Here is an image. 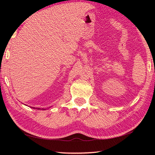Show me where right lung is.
<instances>
[{
    "instance_id": "add662e5",
    "label": "right lung",
    "mask_w": 155,
    "mask_h": 155,
    "mask_svg": "<svg viewBox=\"0 0 155 155\" xmlns=\"http://www.w3.org/2000/svg\"><path fill=\"white\" fill-rule=\"evenodd\" d=\"M40 109V108H39V109Z\"/></svg>"
}]
</instances>
